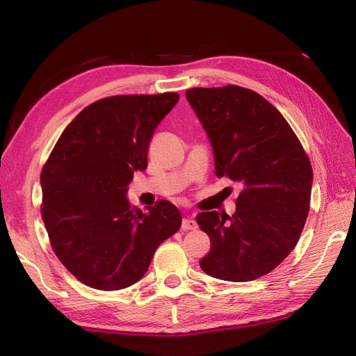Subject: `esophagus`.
Segmentation results:
<instances>
[{"mask_svg":"<svg viewBox=\"0 0 356 356\" xmlns=\"http://www.w3.org/2000/svg\"><path fill=\"white\" fill-rule=\"evenodd\" d=\"M195 228H197V223H195V220H193V218L190 217H185L182 220V229L184 231H194Z\"/></svg>","mask_w":356,"mask_h":356,"instance_id":"34e87169","label":"esophagus"}]
</instances>
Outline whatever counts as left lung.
<instances>
[{
    "instance_id": "obj_1",
    "label": "left lung",
    "mask_w": 356,
    "mask_h": 356,
    "mask_svg": "<svg viewBox=\"0 0 356 356\" xmlns=\"http://www.w3.org/2000/svg\"><path fill=\"white\" fill-rule=\"evenodd\" d=\"M205 128L217 177L241 184L232 216L199 213L211 251L205 274L251 282L275 269L297 245L309 214L312 166L282 113L249 88L186 90Z\"/></svg>"
}]
</instances>
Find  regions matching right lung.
Segmentation results:
<instances>
[{
  "label": "right lung",
  "mask_w": 356,
  "mask_h": 356,
  "mask_svg": "<svg viewBox=\"0 0 356 356\" xmlns=\"http://www.w3.org/2000/svg\"><path fill=\"white\" fill-rule=\"evenodd\" d=\"M177 93L127 95L90 104L67 125L41 172V216L53 252L79 282L101 291L134 284L157 246L182 225L159 200L130 207L134 171L147 170L151 136Z\"/></svg>",
  "instance_id": "right-lung-1"
}]
</instances>
